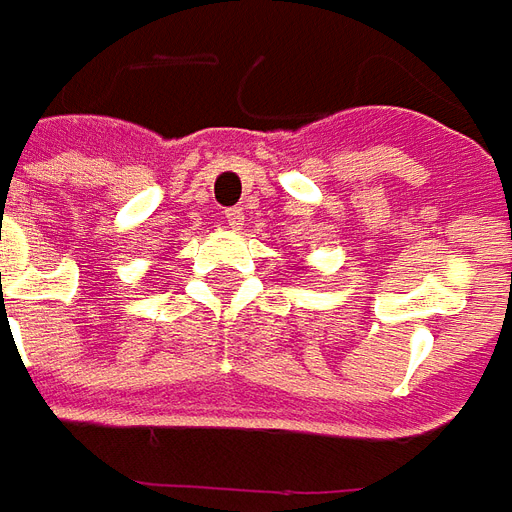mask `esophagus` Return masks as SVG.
<instances>
[{
    "label": "esophagus",
    "instance_id": "1",
    "mask_svg": "<svg viewBox=\"0 0 512 512\" xmlns=\"http://www.w3.org/2000/svg\"><path fill=\"white\" fill-rule=\"evenodd\" d=\"M224 224H227L230 230H241V224H244V211H241V208H227V211H224Z\"/></svg>",
    "mask_w": 512,
    "mask_h": 512
}]
</instances>
